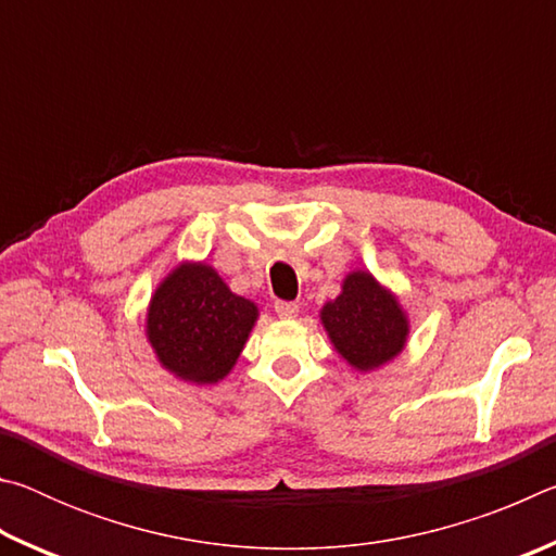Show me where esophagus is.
<instances>
[{"label":"esophagus","mask_w":556,"mask_h":556,"mask_svg":"<svg viewBox=\"0 0 556 556\" xmlns=\"http://www.w3.org/2000/svg\"><path fill=\"white\" fill-rule=\"evenodd\" d=\"M275 312L279 318H294L299 314L296 301H275Z\"/></svg>","instance_id":"esophagus-1"}]
</instances>
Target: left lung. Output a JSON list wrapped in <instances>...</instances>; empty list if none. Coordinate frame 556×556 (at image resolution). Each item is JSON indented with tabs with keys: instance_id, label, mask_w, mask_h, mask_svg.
Listing matches in <instances>:
<instances>
[{
	"instance_id": "left-lung-1",
	"label": "left lung",
	"mask_w": 556,
	"mask_h": 556,
	"mask_svg": "<svg viewBox=\"0 0 556 556\" xmlns=\"http://www.w3.org/2000/svg\"><path fill=\"white\" fill-rule=\"evenodd\" d=\"M328 336L348 363L372 370L397 355L407 338V318L388 291L370 275L353 271L343 281V294L321 312Z\"/></svg>"
}]
</instances>
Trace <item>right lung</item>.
<instances>
[{
    "instance_id": "right-lung-1",
    "label": "right lung",
    "mask_w": 556,
    "mask_h": 556,
    "mask_svg": "<svg viewBox=\"0 0 556 556\" xmlns=\"http://www.w3.org/2000/svg\"><path fill=\"white\" fill-rule=\"evenodd\" d=\"M257 306L223 285L215 269L184 265L156 289L149 341L164 368L191 382H218L238 361Z\"/></svg>"
}]
</instances>
